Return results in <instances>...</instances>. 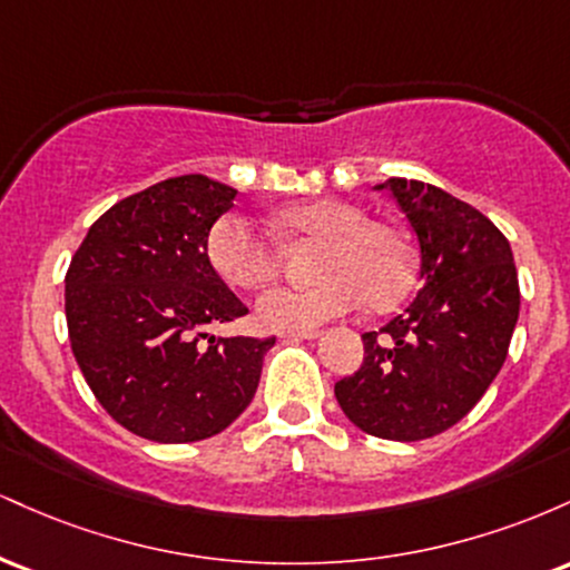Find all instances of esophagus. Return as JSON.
<instances>
[{
	"mask_svg": "<svg viewBox=\"0 0 570 570\" xmlns=\"http://www.w3.org/2000/svg\"><path fill=\"white\" fill-rule=\"evenodd\" d=\"M322 332L318 330H305V332H286V335H281L284 340H289V343H297V340H316Z\"/></svg>",
	"mask_w": 570,
	"mask_h": 570,
	"instance_id": "obj_1",
	"label": "esophagus"
}]
</instances>
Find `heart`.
<instances>
[{
	"instance_id": "heart-1",
	"label": "heart",
	"mask_w": 570,
	"mask_h": 570,
	"mask_svg": "<svg viewBox=\"0 0 570 570\" xmlns=\"http://www.w3.org/2000/svg\"><path fill=\"white\" fill-rule=\"evenodd\" d=\"M281 233L322 240L313 286H273L259 294L257 322L273 332L316 330L353 307H389L415 278V248L396 225L367 219L358 203L318 198L278 208ZM208 263L233 289H257L278 273V254L252 222L227 214L208 233Z\"/></svg>"
}]
</instances>
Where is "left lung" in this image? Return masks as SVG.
Segmentation results:
<instances>
[{
  "instance_id": "1",
  "label": "left lung",
  "mask_w": 570,
  "mask_h": 570,
  "mask_svg": "<svg viewBox=\"0 0 570 570\" xmlns=\"http://www.w3.org/2000/svg\"><path fill=\"white\" fill-rule=\"evenodd\" d=\"M417 238L421 292L364 332V362L335 383L351 423L381 440L417 442L455 426L507 358L520 284L509 240L485 214L434 185L389 179Z\"/></svg>"
}]
</instances>
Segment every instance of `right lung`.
Returning <instances> with one entry per match:
<instances>
[{
    "instance_id": "add662e5",
    "label": "right lung",
    "mask_w": 570,
    "mask_h": 570,
    "mask_svg": "<svg viewBox=\"0 0 570 570\" xmlns=\"http://www.w3.org/2000/svg\"><path fill=\"white\" fill-rule=\"evenodd\" d=\"M235 195L203 174L158 181L101 214L71 257V353L98 404L144 440L225 431L254 399L276 343L203 332L248 313L206 254Z\"/></svg>"
}]
</instances>
